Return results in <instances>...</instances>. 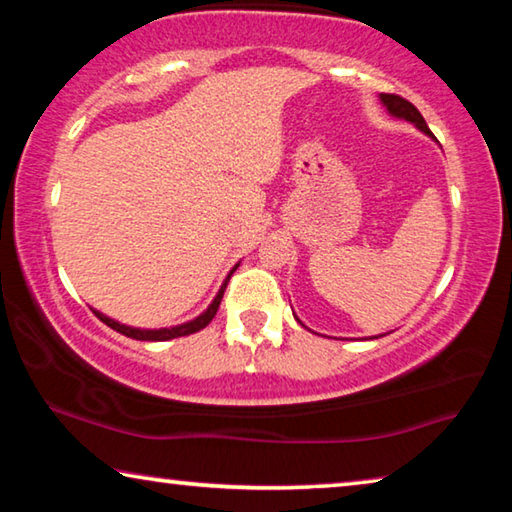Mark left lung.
Wrapping results in <instances>:
<instances>
[{
  "mask_svg": "<svg viewBox=\"0 0 512 512\" xmlns=\"http://www.w3.org/2000/svg\"><path fill=\"white\" fill-rule=\"evenodd\" d=\"M379 101L384 103V108L388 110V115H393L397 119H404V121H411V124L415 128H420L424 135H429L431 140H436V137H433V133L429 131L427 121H424V117L420 115V110L415 108L411 101L397 97V94H379ZM293 316H296V314H293ZM296 320L300 323V318H296ZM302 327H305V325H302ZM379 336H384V334H379ZM379 336H370V339H379Z\"/></svg>",
  "mask_w": 512,
  "mask_h": 512,
  "instance_id": "left-lung-1",
  "label": "left lung"
}]
</instances>
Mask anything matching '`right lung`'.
<instances>
[{"mask_svg": "<svg viewBox=\"0 0 512 512\" xmlns=\"http://www.w3.org/2000/svg\"><path fill=\"white\" fill-rule=\"evenodd\" d=\"M239 266V264H237ZM235 266V268H237ZM235 268L228 273V277H225L219 293H216L214 300L210 302V307H207L201 316H196L194 320H187V323L183 325H173V327H160V329H140V327H131V325H124V323H117L115 318H108L106 314H101V311L92 309L94 316H97L101 323H106L108 327L115 329V332L128 336V339H137V341H169V339H178V336H189L194 332H201L203 327L210 325V320L216 316V311H219V305H221V298H223V291L225 287H228L230 282V275L235 273Z\"/></svg>", "mask_w": 512, "mask_h": 512, "instance_id": "1", "label": "right lung"}]
</instances>
